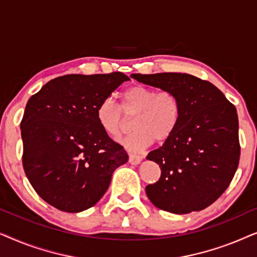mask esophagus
<instances>
[{
    "instance_id": "1",
    "label": "esophagus",
    "mask_w": 257,
    "mask_h": 257,
    "mask_svg": "<svg viewBox=\"0 0 257 257\" xmlns=\"http://www.w3.org/2000/svg\"><path fill=\"white\" fill-rule=\"evenodd\" d=\"M128 161H130V164H132V165H139L140 163H142V157L136 156V154H130Z\"/></svg>"
}]
</instances>
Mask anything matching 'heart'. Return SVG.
<instances>
[{
    "label": "heart",
    "mask_w": 257,
    "mask_h": 257,
    "mask_svg": "<svg viewBox=\"0 0 257 257\" xmlns=\"http://www.w3.org/2000/svg\"><path fill=\"white\" fill-rule=\"evenodd\" d=\"M133 131L121 140L133 153L146 150L154 140L164 143L174 135L181 118V105L171 91L158 92L152 87L136 85L122 94L121 107L108 97L97 107V120L105 133L118 138L126 128V117H132Z\"/></svg>",
    "instance_id": "obj_1"
}]
</instances>
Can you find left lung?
<instances>
[{"label":"left lung","instance_id":"obj_1","mask_svg":"<svg viewBox=\"0 0 257 257\" xmlns=\"http://www.w3.org/2000/svg\"><path fill=\"white\" fill-rule=\"evenodd\" d=\"M146 85L171 91L181 105L174 135L147 160L159 165V181L146 186L157 208L174 214L205 209L226 191L240 160L236 108L224 94L188 73H132Z\"/></svg>","mask_w":257,"mask_h":257}]
</instances>
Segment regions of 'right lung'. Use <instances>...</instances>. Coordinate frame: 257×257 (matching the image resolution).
<instances>
[{"instance_id":"right-lung-1","label":"right lung","mask_w":257,"mask_h":257,"mask_svg":"<svg viewBox=\"0 0 257 257\" xmlns=\"http://www.w3.org/2000/svg\"><path fill=\"white\" fill-rule=\"evenodd\" d=\"M126 80L121 72L66 75L28 100L21 121L23 167L49 205L68 213L90 208L107 191L115 168L127 163L126 151L97 120L98 105Z\"/></svg>"}]
</instances>
